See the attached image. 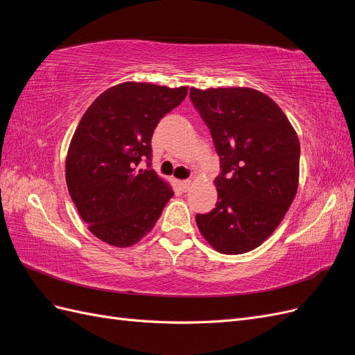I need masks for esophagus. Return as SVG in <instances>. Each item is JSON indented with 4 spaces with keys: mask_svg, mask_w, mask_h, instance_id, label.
Segmentation results:
<instances>
[{
    "mask_svg": "<svg viewBox=\"0 0 355 355\" xmlns=\"http://www.w3.org/2000/svg\"><path fill=\"white\" fill-rule=\"evenodd\" d=\"M179 187H180V189H182V191L187 192V191H189V189H191V187H192V182H191L189 179H187V180H180V182H179Z\"/></svg>",
    "mask_w": 355,
    "mask_h": 355,
    "instance_id": "34e87169",
    "label": "esophagus"
}]
</instances>
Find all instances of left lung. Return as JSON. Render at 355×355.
<instances>
[{
  "instance_id": "1",
  "label": "left lung",
  "mask_w": 355,
  "mask_h": 355,
  "mask_svg": "<svg viewBox=\"0 0 355 355\" xmlns=\"http://www.w3.org/2000/svg\"><path fill=\"white\" fill-rule=\"evenodd\" d=\"M219 155L216 207L197 214V227L219 253L261 245L283 220L299 182L300 145L271 98L249 87L191 89Z\"/></svg>"
}]
</instances>
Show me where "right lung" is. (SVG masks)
<instances>
[{
    "mask_svg": "<svg viewBox=\"0 0 355 355\" xmlns=\"http://www.w3.org/2000/svg\"><path fill=\"white\" fill-rule=\"evenodd\" d=\"M188 94L149 83H121L83 115L67 155V185L99 240L128 247L154 228L173 189L151 168L157 124ZM147 161V168L138 164Z\"/></svg>",
    "mask_w": 355,
    "mask_h": 355,
    "instance_id": "add662e5",
    "label": "right lung"
}]
</instances>
